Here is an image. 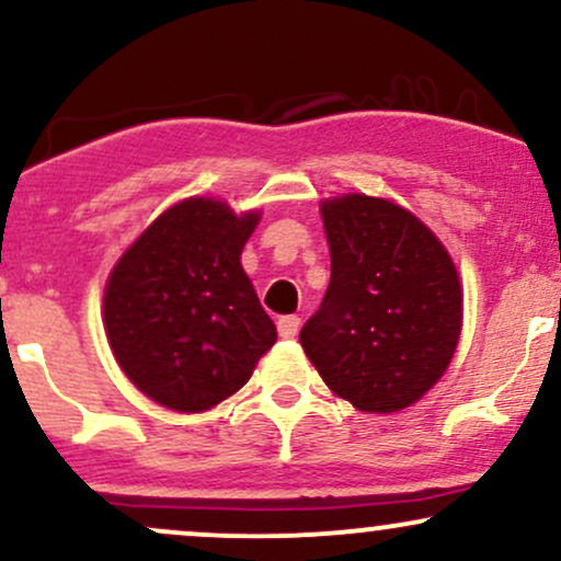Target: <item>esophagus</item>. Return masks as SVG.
Here are the masks:
<instances>
[{"mask_svg":"<svg viewBox=\"0 0 561 561\" xmlns=\"http://www.w3.org/2000/svg\"><path fill=\"white\" fill-rule=\"evenodd\" d=\"M300 330V319L298 317H282L276 321V332H279V337L285 340H293L295 334Z\"/></svg>","mask_w":561,"mask_h":561,"instance_id":"34e87169","label":"esophagus"}]
</instances>
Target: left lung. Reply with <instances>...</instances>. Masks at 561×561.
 Listing matches in <instances>:
<instances>
[{"mask_svg":"<svg viewBox=\"0 0 561 561\" xmlns=\"http://www.w3.org/2000/svg\"><path fill=\"white\" fill-rule=\"evenodd\" d=\"M332 276L300 345L334 396L392 414L416 403L454 358L461 285L440 240L382 197L321 203Z\"/></svg>","mask_w":561,"mask_h":561,"instance_id":"1","label":"left lung"}]
</instances>
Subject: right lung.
Listing matches in <instances>:
<instances>
[{"instance_id": "1", "label": "right lung", "mask_w": 561, "mask_h": 561, "mask_svg": "<svg viewBox=\"0 0 561 561\" xmlns=\"http://www.w3.org/2000/svg\"><path fill=\"white\" fill-rule=\"evenodd\" d=\"M261 214L214 197L160 214L121 255L105 285L115 362L147 398L173 411L214 409L253 375L276 327L242 272Z\"/></svg>"}]
</instances>
